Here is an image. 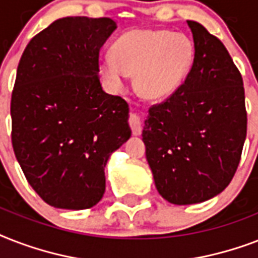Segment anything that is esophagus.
<instances>
[{
	"label": "esophagus",
	"mask_w": 258,
	"mask_h": 258,
	"mask_svg": "<svg viewBox=\"0 0 258 258\" xmlns=\"http://www.w3.org/2000/svg\"><path fill=\"white\" fill-rule=\"evenodd\" d=\"M130 127L133 130V134L137 137V135H141L142 130H143V121L137 113H130V119H128Z\"/></svg>",
	"instance_id": "1"
}]
</instances>
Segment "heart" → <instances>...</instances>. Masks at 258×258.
<instances>
[{
  "label": "heart",
  "instance_id": "1",
  "mask_svg": "<svg viewBox=\"0 0 258 258\" xmlns=\"http://www.w3.org/2000/svg\"><path fill=\"white\" fill-rule=\"evenodd\" d=\"M194 61V45L182 33L134 29L117 38L112 56L99 60V71L112 89H123L133 76L137 92L147 100L171 96L187 78Z\"/></svg>",
  "mask_w": 258,
  "mask_h": 258
}]
</instances>
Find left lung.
<instances>
[{
    "label": "left lung",
    "instance_id": "8db88e82",
    "mask_svg": "<svg viewBox=\"0 0 258 258\" xmlns=\"http://www.w3.org/2000/svg\"><path fill=\"white\" fill-rule=\"evenodd\" d=\"M194 61L183 84L145 120L146 158L155 186L174 205L210 200L230 183L246 138L244 83L222 42L187 21Z\"/></svg>",
    "mask_w": 258,
    "mask_h": 258
}]
</instances>
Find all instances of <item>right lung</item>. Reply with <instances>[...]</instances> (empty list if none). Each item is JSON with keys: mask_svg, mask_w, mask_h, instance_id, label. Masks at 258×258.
I'll return each instance as SVG.
<instances>
[{"mask_svg": "<svg viewBox=\"0 0 258 258\" xmlns=\"http://www.w3.org/2000/svg\"><path fill=\"white\" fill-rule=\"evenodd\" d=\"M115 29L108 17L58 18L18 62L12 145L26 180L53 208L95 206L109 155L131 137L127 101L99 79V52Z\"/></svg>", "mask_w": 258, "mask_h": 258, "instance_id": "add662e5", "label": "right lung"}]
</instances>
